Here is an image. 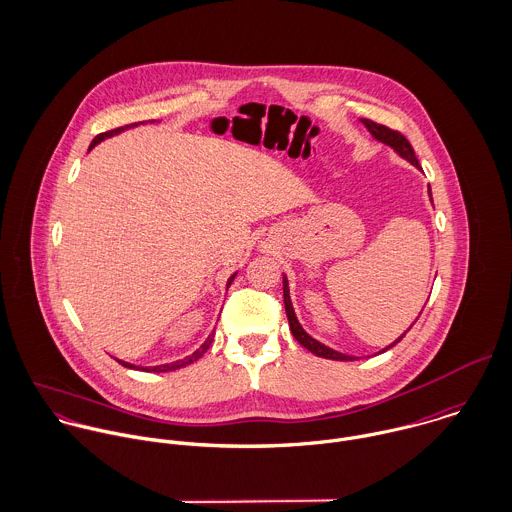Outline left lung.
Wrapping results in <instances>:
<instances>
[{"label": "left lung", "mask_w": 512, "mask_h": 512, "mask_svg": "<svg viewBox=\"0 0 512 512\" xmlns=\"http://www.w3.org/2000/svg\"><path fill=\"white\" fill-rule=\"evenodd\" d=\"M361 123L367 127V131L373 135V139H377V141H381V143H385V145H389L399 157H403V159H407L411 165H415L417 169H421V165H419V159H417V155H415V151H413V147H411V143L407 141V137L405 135H401L399 131H393V129H389V127H385V125H381V123H375V121H371V119H361ZM429 197H431V187H429ZM431 201H433V197H431ZM283 301H285V313H287V319H289V327H291V333H293V337L307 349V351H311L313 355H317V357H323V359H331V361H355L357 357H353V355H345V353H339V351H335V349H331V347H327V345H323L321 341H317V339H313L303 327H301V323H299V319H297V315H295V309H293V303H291V295H289V281H287V277L283 275ZM421 315V313H419ZM419 319V317H417ZM415 325V323H413ZM411 325V327H413ZM411 327L407 329V331H411ZM407 331L395 341V343H391V345H387L383 351H379V353H385L387 349H391V347H395L405 335H407Z\"/></svg>", "instance_id": "obj_1"}]
</instances>
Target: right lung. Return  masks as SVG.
Here are the masks:
<instances>
[{"mask_svg":"<svg viewBox=\"0 0 512 512\" xmlns=\"http://www.w3.org/2000/svg\"><path fill=\"white\" fill-rule=\"evenodd\" d=\"M145 123H147V121H139V123H131V125H125V127H117V129H111V131L99 133V135L91 141V145H89V149H87V151H91L97 143H101V141H103V139H107V137L119 135L121 131H127V129H133V127H137V125H145ZM151 123H155V121H151ZM235 275H237V273H233V275L227 279V289L231 287V283H233ZM211 341H213V333H211V335L203 341V345H201L199 349H195L191 355H187V357H183V359H179V361H173V363H165V365H155V367H137V365L125 363V361H121V359H117V363H121V365H123V367H127V369H137V371H147V373H169V371H177V369H181V367H187V365L195 363L199 357H203V353L209 349Z\"/></svg>","mask_w":512,"mask_h":512,"instance_id":"1","label":"right lung"}]
</instances>
